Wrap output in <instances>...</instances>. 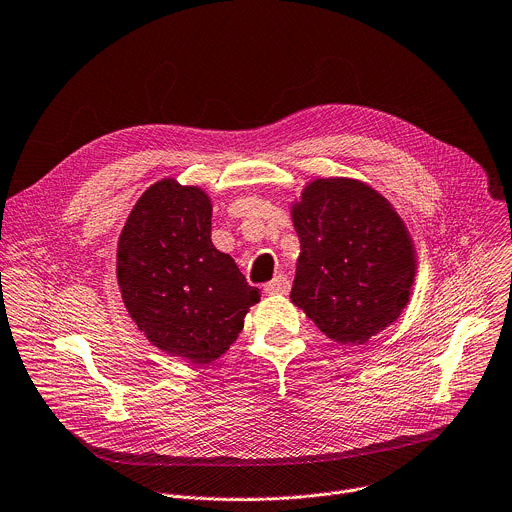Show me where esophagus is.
<instances>
[{"mask_svg": "<svg viewBox=\"0 0 512 512\" xmlns=\"http://www.w3.org/2000/svg\"><path fill=\"white\" fill-rule=\"evenodd\" d=\"M289 289H291V285L285 275H277L275 279H271L269 283L263 285V291L269 295H285V293H289Z\"/></svg>", "mask_w": 512, "mask_h": 512, "instance_id": "34e87169", "label": "esophagus"}]
</instances>
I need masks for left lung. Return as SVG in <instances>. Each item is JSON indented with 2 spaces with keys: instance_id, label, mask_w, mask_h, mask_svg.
<instances>
[{
  "instance_id": "8db88e82",
  "label": "left lung",
  "mask_w": 512,
  "mask_h": 512,
  "mask_svg": "<svg viewBox=\"0 0 512 512\" xmlns=\"http://www.w3.org/2000/svg\"><path fill=\"white\" fill-rule=\"evenodd\" d=\"M301 243L291 301L333 341L365 343L409 303L415 281L411 237L375 189L317 179L293 207Z\"/></svg>"
}]
</instances>
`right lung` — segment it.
I'll list each match as a JSON object with an SVG mask.
<instances>
[{
	"label": "right lung",
	"mask_w": 512,
	"mask_h": 512,
	"mask_svg": "<svg viewBox=\"0 0 512 512\" xmlns=\"http://www.w3.org/2000/svg\"><path fill=\"white\" fill-rule=\"evenodd\" d=\"M123 303L145 337L169 355L211 363L235 343L259 289L211 243V201L173 179L151 185L119 237Z\"/></svg>",
	"instance_id": "add662e5"
}]
</instances>
